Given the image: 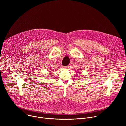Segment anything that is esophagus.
Returning a JSON list of instances; mask_svg holds the SVG:
<instances>
[{
  "label": "esophagus",
  "mask_w": 126,
  "mask_h": 126,
  "mask_svg": "<svg viewBox=\"0 0 126 126\" xmlns=\"http://www.w3.org/2000/svg\"><path fill=\"white\" fill-rule=\"evenodd\" d=\"M68 66H63V68H68Z\"/></svg>",
  "instance_id": "34e87169"
}]
</instances>
